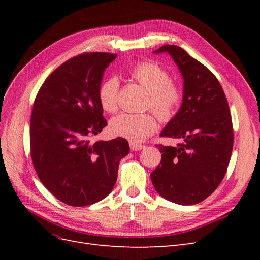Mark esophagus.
Segmentation results:
<instances>
[{
	"label": "esophagus",
	"instance_id": "obj_1",
	"mask_svg": "<svg viewBox=\"0 0 260 260\" xmlns=\"http://www.w3.org/2000/svg\"><path fill=\"white\" fill-rule=\"evenodd\" d=\"M144 146L142 145V144H138V143H130V148H131V151H133V152H137V151H141V149H142Z\"/></svg>",
	"mask_w": 260,
	"mask_h": 260
}]
</instances>
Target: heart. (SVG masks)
<instances>
[{
	"instance_id": "obj_1",
	"label": "heart",
	"mask_w": 260,
	"mask_h": 260,
	"mask_svg": "<svg viewBox=\"0 0 260 260\" xmlns=\"http://www.w3.org/2000/svg\"><path fill=\"white\" fill-rule=\"evenodd\" d=\"M131 77L148 91L144 107L152 109L161 121L170 120L176 114L182 91L170 80L169 74L153 61H143L131 70ZM119 81L116 77L107 78L99 88V101L107 113L118 109ZM158 128V121L152 113L128 114L122 113L114 117L109 123V130L116 137L138 143L151 137Z\"/></svg>"
}]
</instances>
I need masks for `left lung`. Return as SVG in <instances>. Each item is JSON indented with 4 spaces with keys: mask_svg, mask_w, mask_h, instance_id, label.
Listing matches in <instances>:
<instances>
[{
    "mask_svg": "<svg viewBox=\"0 0 260 260\" xmlns=\"http://www.w3.org/2000/svg\"><path fill=\"white\" fill-rule=\"evenodd\" d=\"M154 53H168L175 60L183 77V98L160 133L180 143L156 145L161 160L151 179L164 199L194 205L214 193L226 172L233 148L229 105L215 75L180 46L162 45Z\"/></svg>",
    "mask_w": 260,
    "mask_h": 260,
    "instance_id": "obj_1",
    "label": "left lung"
}]
</instances>
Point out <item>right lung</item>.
Masks as SVG:
<instances>
[{
  "mask_svg": "<svg viewBox=\"0 0 260 260\" xmlns=\"http://www.w3.org/2000/svg\"><path fill=\"white\" fill-rule=\"evenodd\" d=\"M111 53H83L68 59L39 90L30 120V154L42 184L70 206L105 199L117 181L128 141L116 138L91 143L107 125L99 101Z\"/></svg>",
  "mask_w": 260,
  "mask_h": 260,
  "instance_id": "right-lung-1",
  "label": "right lung"
}]
</instances>
